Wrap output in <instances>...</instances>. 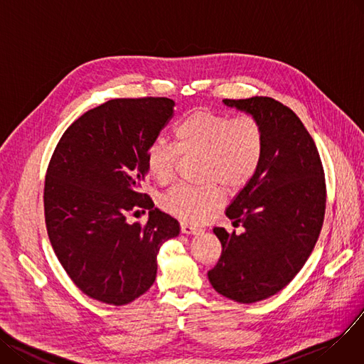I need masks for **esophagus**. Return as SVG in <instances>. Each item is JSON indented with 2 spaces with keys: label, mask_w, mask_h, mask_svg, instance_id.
I'll use <instances>...</instances> for the list:
<instances>
[{
  "label": "esophagus",
  "mask_w": 364,
  "mask_h": 364,
  "mask_svg": "<svg viewBox=\"0 0 364 364\" xmlns=\"http://www.w3.org/2000/svg\"><path fill=\"white\" fill-rule=\"evenodd\" d=\"M181 230L182 233H188V235H198L203 232V229L197 228V226H192V225H188V223H181Z\"/></svg>",
  "instance_id": "34e87169"
}]
</instances>
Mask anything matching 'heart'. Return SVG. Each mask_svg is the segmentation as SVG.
<instances>
[{
	"label": "heart",
	"mask_w": 364,
	"mask_h": 364,
	"mask_svg": "<svg viewBox=\"0 0 364 364\" xmlns=\"http://www.w3.org/2000/svg\"><path fill=\"white\" fill-rule=\"evenodd\" d=\"M175 144L156 141L146 149L148 173L166 183L175 175L181 156H201V176L219 182L230 191L244 188L259 172L264 156L263 123L254 114L197 109L185 114L173 127ZM223 201L216 183L170 188L161 197V207L185 222L198 223Z\"/></svg>",
	"instance_id": "heart-1"
}]
</instances>
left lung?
<instances>
[{
    "instance_id": "8db88e82",
    "label": "left lung",
    "mask_w": 364,
    "mask_h": 364,
    "mask_svg": "<svg viewBox=\"0 0 364 364\" xmlns=\"http://www.w3.org/2000/svg\"><path fill=\"white\" fill-rule=\"evenodd\" d=\"M223 102L257 117L266 145L259 172L226 210L244 232L213 229L222 254L207 274L223 296L252 304L284 289L310 257L325 219V170L311 135L289 107L270 97Z\"/></svg>"
}]
</instances>
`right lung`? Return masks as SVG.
Instances as JSON below:
<instances>
[{
    "instance_id": "1",
    "label": "right lung",
    "mask_w": 364,
    "mask_h": 364,
    "mask_svg": "<svg viewBox=\"0 0 364 364\" xmlns=\"http://www.w3.org/2000/svg\"><path fill=\"white\" fill-rule=\"evenodd\" d=\"M173 100L116 98L76 119L48 163L44 215L50 242L75 285L97 301L129 304L156 281L160 245L179 223L141 192L146 149L173 116ZM139 208L142 225L127 223Z\"/></svg>"
}]
</instances>
